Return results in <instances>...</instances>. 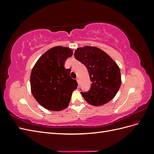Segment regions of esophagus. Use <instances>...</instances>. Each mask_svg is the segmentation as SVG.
Listing matches in <instances>:
<instances>
[{"mask_svg": "<svg viewBox=\"0 0 154 154\" xmlns=\"http://www.w3.org/2000/svg\"><path fill=\"white\" fill-rule=\"evenodd\" d=\"M76 81H77V82H78V85H80V79H79L78 78H76Z\"/></svg>", "mask_w": 154, "mask_h": 154, "instance_id": "1", "label": "esophagus"}]
</instances>
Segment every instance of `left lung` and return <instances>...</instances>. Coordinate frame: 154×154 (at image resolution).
Masks as SVG:
<instances>
[{
	"mask_svg": "<svg viewBox=\"0 0 154 154\" xmlns=\"http://www.w3.org/2000/svg\"><path fill=\"white\" fill-rule=\"evenodd\" d=\"M74 55L87 67L92 82L88 92H81L87 103L100 106L112 100L122 83L120 70L116 63L103 51L96 47L78 48Z\"/></svg>",
	"mask_w": 154,
	"mask_h": 154,
	"instance_id": "obj_1",
	"label": "left lung"
}]
</instances>
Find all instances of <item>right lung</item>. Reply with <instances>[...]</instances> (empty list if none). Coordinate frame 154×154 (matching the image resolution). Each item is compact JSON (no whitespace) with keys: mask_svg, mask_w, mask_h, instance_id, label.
I'll return each mask as SVG.
<instances>
[{"mask_svg":"<svg viewBox=\"0 0 154 154\" xmlns=\"http://www.w3.org/2000/svg\"><path fill=\"white\" fill-rule=\"evenodd\" d=\"M72 51L57 46L49 49L32 69L30 83L32 96L45 109L62 110L69 105L72 92L77 88L76 80L70 76L71 69L64 67Z\"/></svg>","mask_w":154,"mask_h":154,"instance_id":"obj_1","label":"right lung"}]
</instances>
